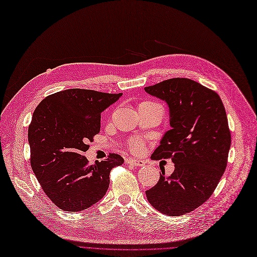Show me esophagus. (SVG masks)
I'll use <instances>...</instances> for the list:
<instances>
[{
    "mask_svg": "<svg viewBox=\"0 0 257 257\" xmlns=\"http://www.w3.org/2000/svg\"><path fill=\"white\" fill-rule=\"evenodd\" d=\"M126 162H127V164H130V165H135V166H144L145 165V162L143 160H138V159H132V158H130V159H127L126 160Z\"/></svg>",
    "mask_w": 257,
    "mask_h": 257,
    "instance_id": "esophagus-1",
    "label": "esophagus"
}]
</instances>
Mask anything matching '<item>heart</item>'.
<instances>
[{"label": "heart", "mask_w": 257, "mask_h": 257, "mask_svg": "<svg viewBox=\"0 0 257 257\" xmlns=\"http://www.w3.org/2000/svg\"><path fill=\"white\" fill-rule=\"evenodd\" d=\"M154 107H159L161 108L160 104L156 103V102H151V101H144L140 104V109H143V108H154ZM162 109V108H161ZM129 148L130 150L135 151V153H141L142 150L144 148L143 143H142V141L139 139H132L129 141Z\"/></svg>", "instance_id": "obj_1"}]
</instances>
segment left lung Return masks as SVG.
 Returning a JSON list of instances; mask_svg holds the SVG:
<instances>
[{"label":"left lung","mask_w":257,"mask_h":257,"mask_svg":"<svg viewBox=\"0 0 257 257\" xmlns=\"http://www.w3.org/2000/svg\"><path fill=\"white\" fill-rule=\"evenodd\" d=\"M145 91L167 102L172 127L151 159L175 163L174 173L162 170L146 196L159 212L181 216L203 204L224 173L231 147L225 109L215 91L188 78L167 79Z\"/></svg>","instance_id":"8db88e82"}]
</instances>
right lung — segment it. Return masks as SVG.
Returning <instances> with one entry per match:
<instances>
[{
	"label": "right lung",
	"instance_id": "right-lung-1",
	"mask_svg": "<svg viewBox=\"0 0 257 257\" xmlns=\"http://www.w3.org/2000/svg\"><path fill=\"white\" fill-rule=\"evenodd\" d=\"M121 93L69 89L46 96L28 127L31 165L45 195L66 212H80L106 194L111 169L123 163L116 154L89 165L83 156L100 130V114Z\"/></svg>",
	"mask_w": 257,
	"mask_h": 257
}]
</instances>
